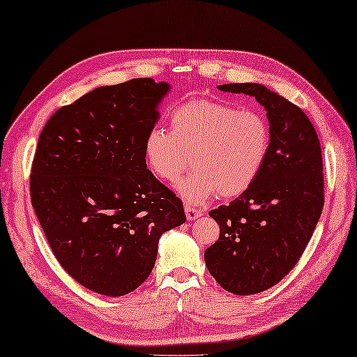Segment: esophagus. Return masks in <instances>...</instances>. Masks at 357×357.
Here are the masks:
<instances>
[{
  "instance_id": "obj_1",
  "label": "esophagus",
  "mask_w": 357,
  "mask_h": 357,
  "mask_svg": "<svg viewBox=\"0 0 357 357\" xmlns=\"http://www.w3.org/2000/svg\"><path fill=\"white\" fill-rule=\"evenodd\" d=\"M185 214H186V219H188V220H195V219H199V217L203 215V211L186 205V206H185Z\"/></svg>"
}]
</instances>
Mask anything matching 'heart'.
<instances>
[{"label":"heart","instance_id":"heart-1","mask_svg":"<svg viewBox=\"0 0 357 357\" xmlns=\"http://www.w3.org/2000/svg\"><path fill=\"white\" fill-rule=\"evenodd\" d=\"M169 126L171 132L155 128L146 135L144 158L152 174L168 183L178 180L191 160L194 171L177 185L189 205H200L214 192L243 194L270 154V123L254 109L194 98L174 107Z\"/></svg>","mask_w":357,"mask_h":357}]
</instances>
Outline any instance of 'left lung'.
Segmentation results:
<instances>
[{
	"label": "left lung",
	"instance_id": "8db88e82",
	"mask_svg": "<svg viewBox=\"0 0 357 357\" xmlns=\"http://www.w3.org/2000/svg\"><path fill=\"white\" fill-rule=\"evenodd\" d=\"M265 107L271 146L256 181L229 205L213 209L220 236L205 251L211 275L232 294L261 293L299 261L324 208L322 149L314 126L296 106L257 83L220 84Z\"/></svg>",
	"mask_w": 357,
	"mask_h": 357
}]
</instances>
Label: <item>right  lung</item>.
Returning <instances> with one entry per match:
<instances>
[{
  "instance_id": "1",
  "label": "right lung",
  "mask_w": 357,
  "mask_h": 357,
  "mask_svg": "<svg viewBox=\"0 0 357 357\" xmlns=\"http://www.w3.org/2000/svg\"><path fill=\"white\" fill-rule=\"evenodd\" d=\"M169 89L152 78L97 87L58 109L40 134L32 206L64 271L93 293L119 297L140 287L158 238L186 222L181 200L144 158Z\"/></svg>"
}]
</instances>
